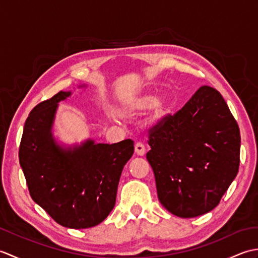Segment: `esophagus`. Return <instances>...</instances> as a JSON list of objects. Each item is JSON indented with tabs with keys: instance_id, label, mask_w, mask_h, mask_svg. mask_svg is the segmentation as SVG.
Instances as JSON below:
<instances>
[{
	"instance_id": "obj_1",
	"label": "esophagus",
	"mask_w": 258,
	"mask_h": 258,
	"mask_svg": "<svg viewBox=\"0 0 258 258\" xmlns=\"http://www.w3.org/2000/svg\"><path fill=\"white\" fill-rule=\"evenodd\" d=\"M135 153L140 156H143L145 154V146L143 143L138 142V143L135 144Z\"/></svg>"
}]
</instances>
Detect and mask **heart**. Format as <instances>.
Masks as SVG:
<instances>
[{
  "label": "heart",
  "mask_w": 258,
  "mask_h": 258,
  "mask_svg": "<svg viewBox=\"0 0 258 258\" xmlns=\"http://www.w3.org/2000/svg\"><path fill=\"white\" fill-rule=\"evenodd\" d=\"M167 100L165 96H160L154 101V97L151 94L136 95L130 100V102L120 109V115L124 117L139 113L150 107V113L146 120L149 124H154L160 119L166 109Z\"/></svg>",
  "instance_id": "obj_1"
}]
</instances>
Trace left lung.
<instances>
[{
	"label": "left lung",
	"mask_w": 258,
	"mask_h": 258,
	"mask_svg": "<svg viewBox=\"0 0 258 258\" xmlns=\"http://www.w3.org/2000/svg\"><path fill=\"white\" fill-rule=\"evenodd\" d=\"M146 158L161 204L174 215L214 210L239 167L240 133L221 93L204 85L149 130Z\"/></svg>",
	"instance_id": "8db88e82"
}]
</instances>
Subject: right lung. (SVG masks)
<instances>
[{"label": "right lung", "mask_w": 258, "mask_h": 258, "mask_svg": "<svg viewBox=\"0 0 258 258\" xmlns=\"http://www.w3.org/2000/svg\"><path fill=\"white\" fill-rule=\"evenodd\" d=\"M71 95L58 92L32 109L22 135L19 158L30 195L54 221L69 228L102 223L115 205L123 167L134 142L95 144L64 150L52 136L57 103Z\"/></svg>", "instance_id": "1"}]
</instances>
